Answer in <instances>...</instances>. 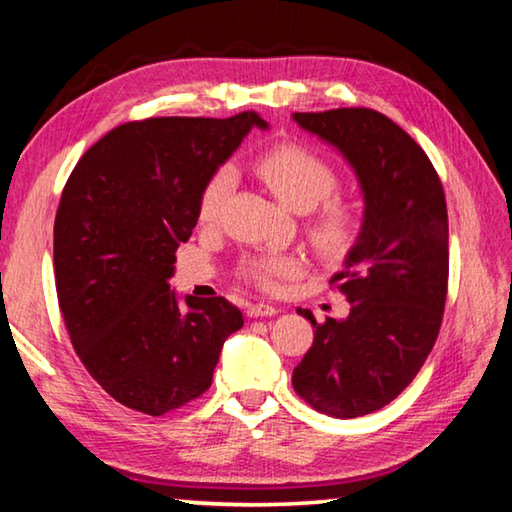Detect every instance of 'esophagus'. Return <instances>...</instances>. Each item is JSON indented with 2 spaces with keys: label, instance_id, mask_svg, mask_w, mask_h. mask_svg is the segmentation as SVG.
Returning a JSON list of instances; mask_svg holds the SVG:
<instances>
[{
  "label": "esophagus",
  "instance_id": "obj_1",
  "mask_svg": "<svg viewBox=\"0 0 512 512\" xmlns=\"http://www.w3.org/2000/svg\"><path fill=\"white\" fill-rule=\"evenodd\" d=\"M246 314L250 318H264V316H275L277 309L273 305H266V302H255V305H248Z\"/></svg>",
  "mask_w": 512,
  "mask_h": 512
}]
</instances>
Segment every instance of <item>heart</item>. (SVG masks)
Listing matches in <instances>:
<instances>
[{
    "label": "heart",
    "instance_id": "heart-1",
    "mask_svg": "<svg viewBox=\"0 0 512 512\" xmlns=\"http://www.w3.org/2000/svg\"><path fill=\"white\" fill-rule=\"evenodd\" d=\"M255 171L282 203L298 212H309L305 235L318 257L336 262L359 244L366 228L363 207L339 192L341 173L325 155L298 142H284L264 151L255 160ZM237 176L230 164L216 169L198 194V221L214 225L235 189ZM305 262L291 253L246 255L237 266L241 280L262 291H277L284 282L302 273Z\"/></svg>",
    "mask_w": 512,
    "mask_h": 512
}]
</instances>
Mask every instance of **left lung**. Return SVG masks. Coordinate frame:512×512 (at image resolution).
<instances>
[{
	"mask_svg": "<svg viewBox=\"0 0 512 512\" xmlns=\"http://www.w3.org/2000/svg\"><path fill=\"white\" fill-rule=\"evenodd\" d=\"M305 131L336 146L359 176L366 228L329 284L352 302L345 320L316 323L291 384L311 409L359 418L393 402L438 339L449 280L443 183L427 153L370 108L296 112Z\"/></svg>",
	"mask_w": 512,
	"mask_h": 512,
	"instance_id": "obj_1",
	"label": "left lung"
}]
</instances>
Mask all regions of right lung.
<instances>
[{
  "label": "right lung",
  "instance_id": "1",
  "mask_svg": "<svg viewBox=\"0 0 512 512\" xmlns=\"http://www.w3.org/2000/svg\"><path fill=\"white\" fill-rule=\"evenodd\" d=\"M253 126L266 128L253 110L128 121L69 173L54 223L58 307L85 370L128 409L164 415L201 397L244 325L221 296H187L183 311L167 280L205 180Z\"/></svg>",
  "mask_w": 512,
  "mask_h": 512
}]
</instances>
